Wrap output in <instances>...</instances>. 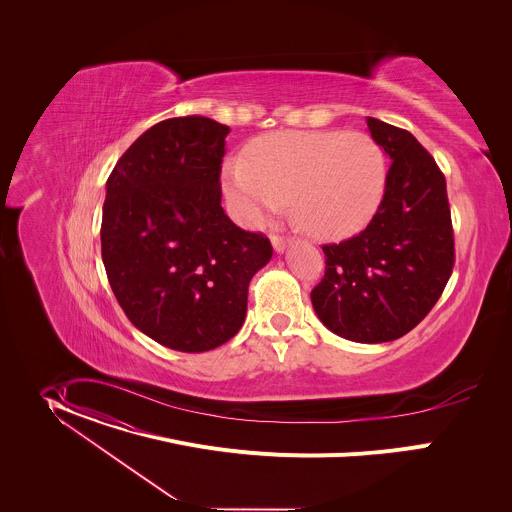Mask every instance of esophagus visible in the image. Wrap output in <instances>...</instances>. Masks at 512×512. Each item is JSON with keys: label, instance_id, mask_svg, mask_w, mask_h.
Returning a JSON list of instances; mask_svg holds the SVG:
<instances>
[{"label": "esophagus", "instance_id": "esophagus-1", "mask_svg": "<svg viewBox=\"0 0 512 512\" xmlns=\"http://www.w3.org/2000/svg\"><path fill=\"white\" fill-rule=\"evenodd\" d=\"M272 246H274V250L276 252H284L286 250V246H288V240L284 238V236H272Z\"/></svg>", "mask_w": 512, "mask_h": 512}]
</instances>
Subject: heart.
<instances>
[{
  "instance_id": "b5f03b06",
  "label": "heart",
  "mask_w": 512,
  "mask_h": 512,
  "mask_svg": "<svg viewBox=\"0 0 512 512\" xmlns=\"http://www.w3.org/2000/svg\"><path fill=\"white\" fill-rule=\"evenodd\" d=\"M222 185L234 217L260 222L290 201L293 219L311 236L337 240L374 217L386 187V157L363 132H286L230 157Z\"/></svg>"
}]
</instances>
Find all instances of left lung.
Listing matches in <instances>:
<instances>
[{"label": "left lung", "mask_w": 512, "mask_h": 512, "mask_svg": "<svg viewBox=\"0 0 512 512\" xmlns=\"http://www.w3.org/2000/svg\"><path fill=\"white\" fill-rule=\"evenodd\" d=\"M392 159L384 197L365 230L323 246L325 276L311 303L321 323L355 343L412 331L436 305L455 262L445 177L406 130L366 118Z\"/></svg>", "instance_id": "8db88e82"}]
</instances>
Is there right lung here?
Masks as SVG:
<instances>
[{"instance_id":"obj_1","label":"right lung","mask_w":512,"mask_h":512,"mask_svg":"<svg viewBox=\"0 0 512 512\" xmlns=\"http://www.w3.org/2000/svg\"><path fill=\"white\" fill-rule=\"evenodd\" d=\"M230 128L205 116L151 126L106 181L102 262L128 319L153 341L203 353L244 323L248 284L274 250L220 207Z\"/></svg>"}]
</instances>
